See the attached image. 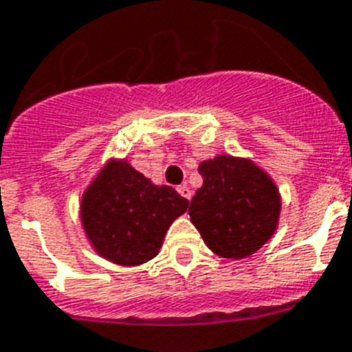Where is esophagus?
I'll return each mask as SVG.
<instances>
[{
	"label": "esophagus",
	"instance_id": "obj_1",
	"mask_svg": "<svg viewBox=\"0 0 352 352\" xmlns=\"http://www.w3.org/2000/svg\"><path fill=\"white\" fill-rule=\"evenodd\" d=\"M177 191H179V193H181V195L184 197V199H188V201H190V199H191V190L186 184L179 186V188H177Z\"/></svg>",
	"mask_w": 352,
	"mask_h": 352
}]
</instances>
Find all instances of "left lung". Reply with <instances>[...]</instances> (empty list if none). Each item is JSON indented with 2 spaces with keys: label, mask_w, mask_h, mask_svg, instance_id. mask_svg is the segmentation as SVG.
Instances as JSON below:
<instances>
[{
  "label": "left lung",
  "mask_w": 352,
  "mask_h": 352,
  "mask_svg": "<svg viewBox=\"0 0 352 352\" xmlns=\"http://www.w3.org/2000/svg\"><path fill=\"white\" fill-rule=\"evenodd\" d=\"M202 186L190 202V219L202 241L222 258H245L276 231L278 188L250 159L217 155L201 162Z\"/></svg>",
  "instance_id": "obj_1"
}]
</instances>
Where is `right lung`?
Returning a JSON list of instances; mask_svg holds the SVG:
<instances>
[{
	"label": "right lung",
	"instance_id": "add662e5",
	"mask_svg": "<svg viewBox=\"0 0 352 352\" xmlns=\"http://www.w3.org/2000/svg\"><path fill=\"white\" fill-rule=\"evenodd\" d=\"M188 204L171 186L153 184L128 161L110 159L82 193V230L97 255L139 265L159 253L168 228Z\"/></svg>",
	"mask_w": 352,
	"mask_h": 352
}]
</instances>
